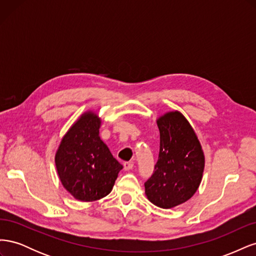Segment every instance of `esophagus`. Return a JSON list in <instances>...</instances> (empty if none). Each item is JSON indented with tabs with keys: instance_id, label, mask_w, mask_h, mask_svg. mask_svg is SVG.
<instances>
[{
	"instance_id": "esophagus-1",
	"label": "esophagus",
	"mask_w": 256,
	"mask_h": 256,
	"mask_svg": "<svg viewBox=\"0 0 256 256\" xmlns=\"http://www.w3.org/2000/svg\"><path fill=\"white\" fill-rule=\"evenodd\" d=\"M132 168H134V162L132 161L125 162V164H124V168H125V171H130V170Z\"/></svg>"
}]
</instances>
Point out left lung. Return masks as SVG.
<instances>
[{
    "instance_id": "1",
    "label": "left lung",
    "mask_w": 256,
    "mask_h": 256,
    "mask_svg": "<svg viewBox=\"0 0 256 256\" xmlns=\"http://www.w3.org/2000/svg\"><path fill=\"white\" fill-rule=\"evenodd\" d=\"M159 157L147 180L145 194L150 203L168 209L190 200L202 182L205 156L194 129L180 111L157 118Z\"/></svg>"
}]
</instances>
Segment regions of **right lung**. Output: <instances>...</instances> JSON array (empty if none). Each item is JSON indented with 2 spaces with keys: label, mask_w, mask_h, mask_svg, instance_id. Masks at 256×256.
<instances>
[{
  "label": "right lung",
  "mask_w": 256,
  "mask_h": 256,
  "mask_svg": "<svg viewBox=\"0 0 256 256\" xmlns=\"http://www.w3.org/2000/svg\"><path fill=\"white\" fill-rule=\"evenodd\" d=\"M102 118L88 110L80 115L58 147L56 166L60 180L81 202H92L112 191L122 166L99 136Z\"/></svg>",
  "instance_id": "obj_1"
}]
</instances>
